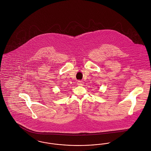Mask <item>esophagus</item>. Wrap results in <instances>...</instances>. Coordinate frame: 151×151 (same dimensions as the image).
Returning a JSON list of instances; mask_svg holds the SVG:
<instances>
[{"mask_svg":"<svg viewBox=\"0 0 151 151\" xmlns=\"http://www.w3.org/2000/svg\"><path fill=\"white\" fill-rule=\"evenodd\" d=\"M77 84L78 86H83V84H84V82L83 81H81V80H78V82H77Z\"/></svg>","mask_w":151,"mask_h":151,"instance_id":"34e87169","label":"esophagus"}]
</instances>
